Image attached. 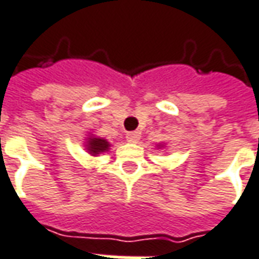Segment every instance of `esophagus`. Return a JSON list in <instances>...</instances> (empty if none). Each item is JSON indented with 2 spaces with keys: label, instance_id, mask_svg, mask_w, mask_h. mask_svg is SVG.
I'll use <instances>...</instances> for the list:
<instances>
[{
  "label": "esophagus",
  "instance_id": "esophagus-1",
  "mask_svg": "<svg viewBox=\"0 0 259 259\" xmlns=\"http://www.w3.org/2000/svg\"><path fill=\"white\" fill-rule=\"evenodd\" d=\"M139 138H141V133H139V131L126 133V141H128V142H138Z\"/></svg>",
  "mask_w": 259,
  "mask_h": 259
}]
</instances>
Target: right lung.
Segmentation results:
<instances>
[{"label":"right lung","instance_id":"add662e5","mask_svg":"<svg viewBox=\"0 0 259 259\" xmlns=\"http://www.w3.org/2000/svg\"><path fill=\"white\" fill-rule=\"evenodd\" d=\"M86 149L92 156H97L103 152H107L110 149V144L104 138H97L92 135L91 138L86 141Z\"/></svg>","mask_w":259,"mask_h":259}]
</instances>
